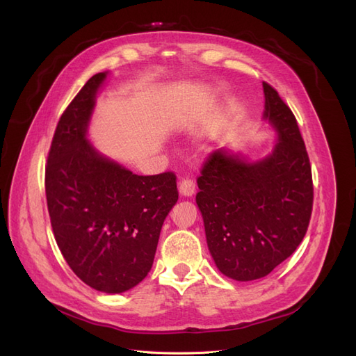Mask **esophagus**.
Wrapping results in <instances>:
<instances>
[{"label":"esophagus","instance_id":"34e87169","mask_svg":"<svg viewBox=\"0 0 356 356\" xmlns=\"http://www.w3.org/2000/svg\"><path fill=\"white\" fill-rule=\"evenodd\" d=\"M196 191V184L193 182V179H182L179 182V195L184 197H191Z\"/></svg>","mask_w":356,"mask_h":356}]
</instances>
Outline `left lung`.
Returning <instances> with one entry per match:
<instances>
[{
  "label": "left lung",
  "instance_id": "1",
  "mask_svg": "<svg viewBox=\"0 0 356 356\" xmlns=\"http://www.w3.org/2000/svg\"><path fill=\"white\" fill-rule=\"evenodd\" d=\"M263 120L276 134L272 153L250 160L220 148L197 179L196 203L209 252L224 276L241 282L267 276L297 250L314 203L296 117L270 84L263 83Z\"/></svg>",
  "mask_w": 356,
  "mask_h": 356
}]
</instances>
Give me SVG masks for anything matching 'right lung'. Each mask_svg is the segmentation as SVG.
I'll use <instances>...</instances> for the list:
<instances>
[{"label":"right lung","mask_w":356,"mask_h":356,"mask_svg":"<svg viewBox=\"0 0 356 356\" xmlns=\"http://www.w3.org/2000/svg\"><path fill=\"white\" fill-rule=\"evenodd\" d=\"M98 72L63 111L47 157L46 197L59 250L90 288L120 294L152 270L161 225L178 200L172 172L143 177L88 139Z\"/></svg>","instance_id":"obj_1"}]
</instances>
